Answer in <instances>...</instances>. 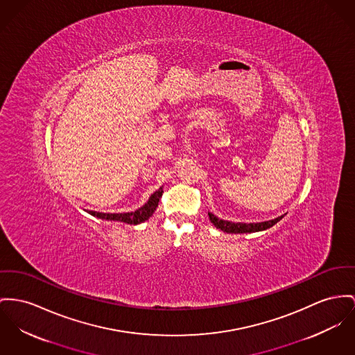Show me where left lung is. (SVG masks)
Returning <instances> with one entry per match:
<instances>
[{"label":"left lung","instance_id":"1","mask_svg":"<svg viewBox=\"0 0 355 355\" xmlns=\"http://www.w3.org/2000/svg\"><path fill=\"white\" fill-rule=\"evenodd\" d=\"M285 215V214H284ZM284 215H280L275 219H269L265 222H257V223H243V222H232V220H225L218 218L213 213H209V218L211 220L214 226L225 233L229 234H243V233H257V232H263L273 225H276L279 220H282Z\"/></svg>","mask_w":355,"mask_h":355}]
</instances>
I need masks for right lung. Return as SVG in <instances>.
I'll return each instance as SVG.
<instances>
[{
    "instance_id": "1",
    "label": "right lung",
    "mask_w": 355,
    "mask_h": 355,
    "mask_svg": "<svg viewBox=\"0 0 355 355\" xmlns=\"http://www.w3.org/2000/svg\"><path fill=\"white\" fill-rule=\"evenodd\" d=\"M163 186L157 191H155L148 202L141 206L140 209H137L136 211H132V213H98V211H87L90 215L96 216L99 219H106V220H117V222H123V223H128V225H139L142 223L145 220H148L153 213L156 211L157 206H159V202H160V198L163 195Z\"/></svg>"
}]
</instances>
